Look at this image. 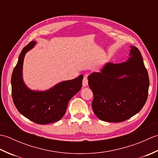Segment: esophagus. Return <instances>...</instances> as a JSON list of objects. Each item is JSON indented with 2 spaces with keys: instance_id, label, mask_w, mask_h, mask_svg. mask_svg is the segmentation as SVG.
<instances>
[{
  "instance_id": "34e87169",
  "label": "esophagus",
  "mask_w": 158,
  "mask_h": 158,
  "mask_svg": "<svg viewBox=\"0 0 158 158\" xmlns=\"http://www.w3.org/2000/svg\"><path fill=\"white\" fill-rule=\"evenodd\" d=\"M88 85V77L86 75L84 76L83 79V87H86Z\"/></svg>"
}]
</instances>
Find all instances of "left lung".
I'll return each instance as SVG.
<instances>
[{
  "instance_id": "left-lung-1",
  "label": "left lung",
  "mask_w": 158,
  "mask_h": 158,
  "mask_svg": "<svg viewBox=\"0 0 158 158\" xmlns=\"http://www.w3.org/2000/svg\"><path fill=\"white\" fill-rule=\"evenodd\" d=\"M130 49L126 62H108L88 77L94 94L93 111L100 120L123 122L138 113L147 101L148 73L139 49Z\"/></svg>"
}]
</instances>
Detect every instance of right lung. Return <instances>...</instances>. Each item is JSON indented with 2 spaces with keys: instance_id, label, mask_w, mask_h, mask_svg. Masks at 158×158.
Masks as SVG:
<instances>
[{
  "instance_id": "add662e5",
  "label": "right lung",
  "mask_w": 158,
  "mask_h": 158,
  "mask_svg": "<svg viewBox=\"0 0 158 158\" xmlns=\"http://www.w3.org/2000/svg\"><path fill=\"white\" fill-rule=\"evenodd\" d=\"M35 44V41H31L20 53L11 76V94L13 103L22 115L45 125L61 119L69 100L81 89L83 76L62 81L44 92L30 89L22 79L23 62L26 53Z\"/></svg>"
}]
</instances>
